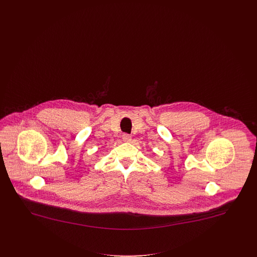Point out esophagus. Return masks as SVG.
<instances>
[{
    "label": "esophagus",
    "mask_w": 257,
    "mask_h": 257,
    "mask_svg": "<svg viewBox=\"0 0 257 257\" xmlns=\"http://www.w3.org/2000/svg\"><path fill=\"white\" fill-rule=\"evenodd\" d=\"M122 140L124 142L128 143V142H130V141H131V136L129 134H123Z\"/></svg>",
    "instance_id": "1"
}]
</instances>
